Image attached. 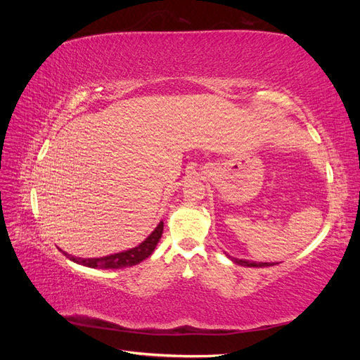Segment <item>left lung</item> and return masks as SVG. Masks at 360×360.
Returning <instances> with one entry per match:
<instances>
[{
	"label": "left lung",
	"mask_w": 360,
	"mask_h": 360,
	"mask_svg": "<svg viewBox=\"0 0 360 360\" xmlns=\"http://www.w3.org/2000/svg\"><path fill=\"white\" fill-rule=\"evenodd\" d=\"M226 257L230 258L233 263L238 264V266H245V267H269V266H275L274 263H254V261H248V259H238L234 257H230L226 254Z\"/></svg>",
	"instance_id": "1"
}]
</instances>
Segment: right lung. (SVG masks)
I'll list each match as a JSON object with an SVG mask.
<instances>
[{
  "instance_id": "obj_1",
  "label": "right lung",
  "mask_w": 360,
  "mask_h": 360,
  "mask_svg": "<svg viewBox=\"0 0 360 360\" xmlns=\"http://www.w3.org/2000/svg\"><path fill=\"white\" fill-rule=\"evenodd\" d=\"M163 233V222L160 221L159 225L155 228V231L151 233L143 243H139L138 246L123 250V252L112 254V255H106L101 258H76L72 257L66 252H63L64 255H68L69 259L75 261V263L91 267V269H123V267H132L141 261H144L148 258L159 243L160 237Z\"/></svg>"
}]
</instances>
